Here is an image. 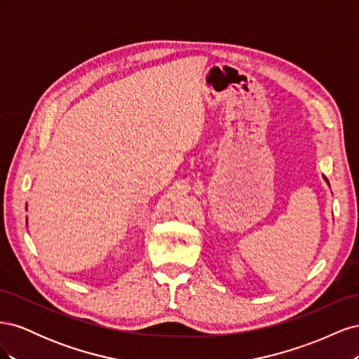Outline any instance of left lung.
<instances>
[{
  "instance_id": "left-lung-1",
  "label": "left lung",
  "mask_w": 359,
  "mask_h": 359,
  "mask_svg": "<svg viewBox=\"0 0 359 359\" xmlns=\"http://www.w3.org/2000/svg\"><path fill=\"white\" fill-rule=\"evenodd\" d=\"M325 180H327V178H325ZM327 182H328V180H327Z\"/></svg>"
}]
</instances>
